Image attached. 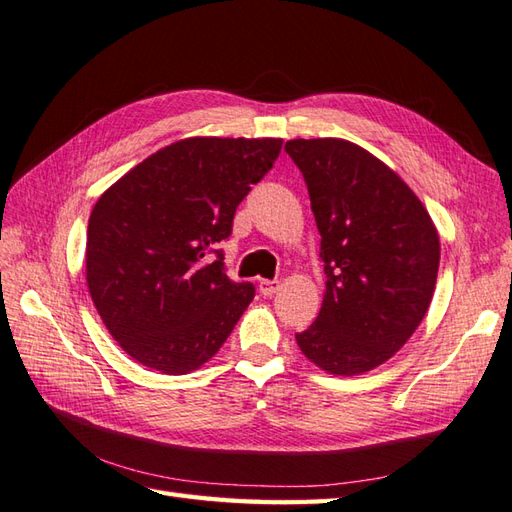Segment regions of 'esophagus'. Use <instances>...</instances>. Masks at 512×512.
<instances>
[{"mask_svg":"<svg viewBox=\"0 0 512 512\" xmlns=\"http://www.w3.org/2000/svg\"><path fill=\"white\" fill-rule=\"evenodd\" d=\"M279 288H281V281H277V279H262V281H259V292H262L264 297H273Z\"/></svg>","mask_w":512,"mask_h":512,"instance_id":"obj_1","label":"esophagus"}]
</instances>
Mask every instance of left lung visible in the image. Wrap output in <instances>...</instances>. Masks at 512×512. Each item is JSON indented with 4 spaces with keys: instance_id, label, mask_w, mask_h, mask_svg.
Listing matches in <instances>:
<instances>
[{
    "instance_id": "left-lung-1",
    "label": "left lung",
    "mask_w": 512,
    "mask_h": 512,
    "mask_svg": "<svg viewBox=\"0 0 512 512\" xmlns=\"http://www.w3.org/2000/svg\"><path fill=\"white\" fill-rule=\"evenodd\" d=\"M286 151L308 184L328 275L319 317L297 345L325 374L372 372L429 310L438 228L409 184L356 143L295 138Z\"/></svg>"
}]
</instances>
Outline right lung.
I'll use <instances>...</instances> for the list:
<instances>
[{
  "label": "right lung",
  "instance_id": "obj_1",
  "mask_svg": "<svg viewBox=\"0 0 512 512\" xmlns=\"http://www.w3.org/2000/svg\"><path fill=\"white\" fill-rule=\"evenodd\" d=\"M281 143L182 138L96 200L85 279L112 339L140 365L169 376L195 372L253 301V284L228 279L224 257L211 253L231 235L237 204L273 167Z\"/></svg>",
  "mask_w": 512,
  "mask_h": 512
}]
</instances>
